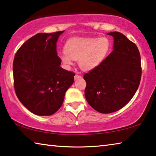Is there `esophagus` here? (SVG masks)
Returning a JSON list of instances; mask_svg holds the SVG:
<instances>
[{
  "mask_svg": "<svg viewBox=\"0 0 156 156\" xmlns=\"http://www.w3.org/2000/svg\"><path fill=\"white\" fill-rule=\"evenodd\" d=\"M82 78V76L80 75H78V74H76L75 76H74V78H75V80H78V79Z\"/></svg>",
  "mask_w": 156,
  "mask_h": 156,
  "instance_id": "34e87169",
  "label": "esophagus"
}]
</instances>
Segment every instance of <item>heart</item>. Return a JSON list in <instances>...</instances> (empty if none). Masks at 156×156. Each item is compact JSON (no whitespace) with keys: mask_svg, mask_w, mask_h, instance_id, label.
<instances>
[{"mask_svg":"<svg viewBox=\"0 0 156 156\" xmlns=\"http://www.w3.org/2000/svg\"><path fill=\"white\" fill-rule=\"evenodd\" d=\"M110 48V41L105 37L73 38L67 41L65 51L60 53L59 57L66 66L72 65L73 60H78L80 67L89 71L100 65Z\"/></svg>","mask_w":156,"mask_h":156,"instance_id":"obj_1","label":"heart"}]
</instances>
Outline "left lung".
Listing matches in <instances>:
<instances>
[{
	"label": "left lung",
	"instance_id": "left-lung-1",
	"mask_svg": "<svg viewBox=\"0 0 156 156\" xmlns=\"http://www.w3.org/2000/svg\"><path fill=\"white\" fill-rule=\"evenodd\" d=\"M108 34L114 37V50L83 76L87 103L104 114L124 107L135 95L142 76L140 53L135 44L119 32Z\"/></svg>",
	"mask_w": 156,
	"mask_h": 156
}]
</instances>
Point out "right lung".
<instances>
[{
    "label": "right lung",
    "instance_id": "right-lung-1",
    "mask_svg": "<svg viewBox=\"0 0 156 156\" xmlns=\"http://www.w3.org/2000/svg\"><path fill=\"white\" fill-rule=\"evenodd\" d=\"M64 31L38 33L18 49L13 62L14 87L21 103L39 116H49L62 105L75 73L62 69L56 43Z\"/></svg>",
    "mask_w": 156,
    "mask_h": 156
}]
</instances>
